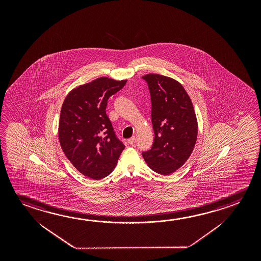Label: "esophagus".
<instances>
[{
	"instance_id": "esophagus-1",
	"label": "esophagus",
	"mask_w": 261,
	"mask_h": 261,
	"mask_svg": "<svg viewBox=\"0 0 261 261\" xmlns=\"http://www.w3.org/2000/svg\"><path fill=\"white\" fill-rule=\"evenodd\" d=\"M135 142H136V137H132L127 140V143H128L129 145H134Z\"/></svg>"
}]
</instances>
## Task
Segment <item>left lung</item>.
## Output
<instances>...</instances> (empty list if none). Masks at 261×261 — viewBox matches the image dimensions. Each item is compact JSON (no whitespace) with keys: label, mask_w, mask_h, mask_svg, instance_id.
I'll return each instance as SVG.
<instances>
[{"label":"left lung","mask_w":261,"mask_h":261,"mask_svg":"<svg viewBox=\"0 0 261 261\" xmlns=\"http://www.w3.org/2000/svg\"><path fill=\"white\" fill-rule=\"evenodd\" d=\"M143 79L151 96L154 138L151 149L142 155L154 172L170 175L192 154L197 142V116L179 82L156 73L145 74Z\"/></svg>","instance_id":"obj_1"}]
</instances>
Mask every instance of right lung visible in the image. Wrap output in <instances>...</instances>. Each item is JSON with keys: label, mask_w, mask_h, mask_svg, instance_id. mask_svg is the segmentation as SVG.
Instances as JSON below:
<instances>
[{"label": "right lung", "mask_w": 261, "mask_h": 261, "mask_svg": "<svg viewBox=\"0 0 261 261\" xmlns=\"http://www.w3.org/2000/svg\"><path fill=\"white\" fill-rule=\"evenodd\" d=\"M127 80L100 77L72 90L64 99L59 141L73 167L91 179H102L116 167L124 145L107 116V100Z\"/></svg>", "instance_id": "right-lung-1"}]
</instances>
